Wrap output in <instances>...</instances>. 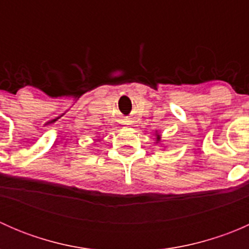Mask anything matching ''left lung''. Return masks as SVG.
I'll use <instances>...</instances> for the list:
<instances>
[{
    "label": "left lung",
    "mask_w": 249,
    "mask_h": 249,
    "mask_svg": "<svg viewBox=\"0 0 249 249\" xmlns=\"http://www.w3.org/2000/svg\"><path fill=\"white\" fill-rule=\"evenodd\" d=\"M155 143H157V144H160V143H161V135L158 134V131L155 132Z\"/></svg>",
    "instance_id": "1"
}]
</instances>
